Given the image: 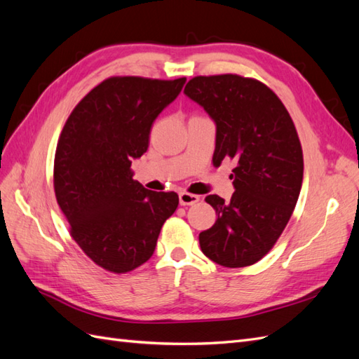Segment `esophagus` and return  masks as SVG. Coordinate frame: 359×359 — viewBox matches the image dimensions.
<instances>
[{
  "label": "esophagus",
  "instance_id": "esophagus-1",
  "mask_svg": "<svg viewBox=\"0 0 359 359\" xmlns=\"http://www.w3.org/2000/svg\"><path fill=\"white\" fill-rule=\"evenodd\" d=\"M200 200L198 196L196 194H189V192H180L179 194V201L182 206H191V205H196L197 201Z\"/></svg>",
  "mask_w": 359,
  "mask_h": 359
}]
</instances>
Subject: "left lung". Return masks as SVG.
Listing matches in <instances>:
<instances>
[{"label":"left lung","instance_id":"1","mask_svg":"<svg viewBox=\"0 0 359 359\" xmlns=\"http://www.w3.org/2000/svg\"><path fill=\"white\" fill-rule=\"evenodd\" d=\"M183 94L215 123V167L224 159L236 163L231 201L205 198L218 218L198 235L201 252L223 267H247L270 252L296 208L303 180L296 127L278 95L258 80L200 76Z\"/></svg>","mask_w":359,"mask_h":359}]
</instances>
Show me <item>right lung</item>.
Segmentation results:
<instances>
[{
	"label": "right lung",
	"instance_id": "add662e5",
	"mask_svg": "<svg viewBox=\"0 0 359 359\" xmlns=\"http://www.w3.org/2000/svg\"><path fill=\"white\" fill-rule=\"evenodd\" d=\"M187 79L112 77L72 110L54 158V191L71 235L89 258L127 273L151 258L176 192L133 180L132 161L149 149L154 119L177 98Z\"/></svg>",
	"mask_w": 359,
	"mask_h": 359
}]
</instances>
